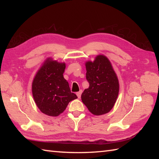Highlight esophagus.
<instances>
[{
    "label": "esophagus",
    "instance_id": "1",
    "mask_svg": "<svg viewBox=\"0 0 159 159\" xmlns=\"http://www.w3.org/2000/svg\"><path fill=\"white\" fill-rule=\"evenodd\" d=\"M82 92H83V91H82V90H80L79 92H78L76 93V96H77V97H78V98H80V96H81V93H82Z\"/></svg>",
    "mask_w": 159,
    "mask_h": 159
}]
</instances>
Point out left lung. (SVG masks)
Listing matches in <instances>:
<instances>
[{"label":"left lung","instance_id":"1","mask_svg":"<svg viewBox=\"0 0 159 159\" xmlns=\"http://www.w3.org/2000/svg\"><path fill=\"white\" fill-rule=\"evenodd\" d=\"M85 67L89 86L82 93V102L95 116L109 113L120 90L119 80L111 63L106 56L98 55L93 61H86Z\"/></svg>","mask_w":159,"mask_h":159}]
</instances>
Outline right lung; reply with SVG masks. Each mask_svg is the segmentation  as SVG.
Returning <instances> with one entry per match:
<instances>
[{
	"label": "right lung",
	"instance_id": "1",
	"mask_svg": "<svg viewBox=\"0 0 159 159\" xmlns=\"http://www.w3.org/2000/svg\"><path fill=\"white\" fill-rule=\"evenodd\" d=\"M66 63L47 58L37 72L32 83V93L38 109L48 116L62 113L70 101L77 98L64 79Z\"/></svg>",
	"mask_w": 159,
	"mask_h": 159
}]
</instances>
